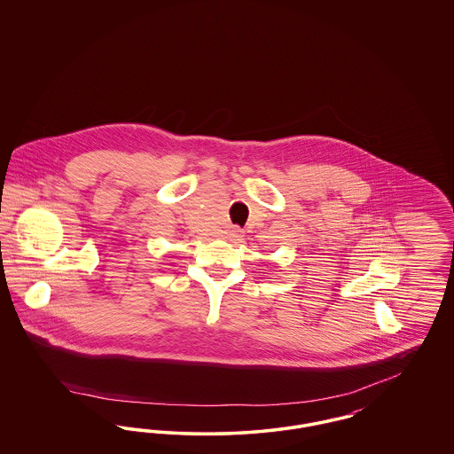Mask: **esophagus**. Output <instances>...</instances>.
<instances>
[{
	"label": "esophagus",
	"instance_id": "obj_1",
	"mask_svg": "<svg viewBox=\"0 0 454 454\" xmlns=\"http://www.w3.org/2000/svg\"><path fill=\"white\" fill-rule=\"evenodd\" d=\"M230 233H231L233 239H239V238L243 237V231L239 228H233Z\"/></svg>",
	"mask_w": 454,
	"mask_h": 454
}]
</instances>
